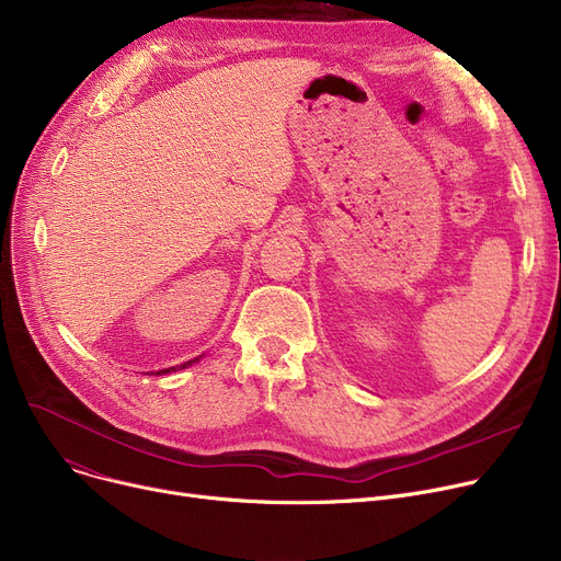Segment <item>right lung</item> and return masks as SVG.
Returning a JSON list of instances; mask_svg holds the SVG:
<instances>
[{
    "mask_svg": "<svg viewBox=\"0 0 561 561\" xmlns=\"http://www.w3.org/2000/svg\"><path fill=\"white\" fill-rule=\"evenodd\" d=\"M202 357H204V355H199V357H195V359H188V362H184V364H180V366H172V368H163V370H157V375H165V373H176V370H184V368H188V366L197 364Z\"/></svg>",
    "mask_w": 561,
    "mask_h": 561,
    "instance_id": "add662e5",
    "label": "right lung"
}]
</instances>
